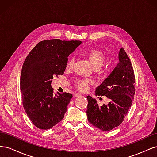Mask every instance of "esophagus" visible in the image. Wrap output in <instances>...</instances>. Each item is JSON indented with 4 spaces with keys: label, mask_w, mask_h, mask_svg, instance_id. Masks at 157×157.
<instances>
[{
    "label": "esophagus",
    "mask_w": 157,
    "mask_h": 157,
    "mask_svg": "<svg viewBox=\"0 0 157 157\" xmlns=\"http://www.w3.org/2000/svg\"><path fill=\"white\" fill-rule=\"evenodd\" d=\"M74 96H75V97H80V96H82V94H80V93H76V94H75Z\"/></svg>",
    "instance_id": "1"
}]
</instances>
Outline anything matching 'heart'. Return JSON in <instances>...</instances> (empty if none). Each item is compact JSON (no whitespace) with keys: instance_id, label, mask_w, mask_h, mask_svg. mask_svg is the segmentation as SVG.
<instances>
[{"instance_id":"obj_1","label":"heart","mask_w":157,"mask_h":157,"mask_svg":"<svg viewBox=\"0 0 157 157\" xmlns=\"http://www.w3.org/2000/svg\"><path fill=\"white\" fill-rule=\"evenodd\" d=\"M90 63L92 64L94 68H99L104 63L105 61V56L103 52L97 49H92L88 51L86 53ZM74 63L73 58H69L67 61L66 69L69 70L73 67ZM90 83V80L88 79H78L75 82L76 86L80 90H86L88 84Z\"/></svg>"}]
</instances>
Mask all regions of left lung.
Instances as JSON below:
<instances>
[{"mask_svg": "<svg viewBox=\"0 0 157 157\" xmlns=\"http://www.w3.org/2000/svg\"><path fill=\"white\" fill-rule=\"evenodd\" d=\"M118 57L119 62L95 90L96 96H105L110 101L99 106L96 99L87 96L88 120L102 131L111 130L121 124L134 97L135 77L130 60L123 48Z\"/></svg>", "mask_w": 157, "mask_h": 157, "instance_id": "left-lung-1", "label": "left lung"}]
</instances>
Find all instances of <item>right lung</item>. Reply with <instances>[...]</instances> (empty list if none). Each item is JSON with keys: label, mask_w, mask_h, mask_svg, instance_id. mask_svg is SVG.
I'll list each match as a JSON object with an SVG mask.
<instances>
[{"label": "right lung", "mask_w": 157, "mask_h": 157, "mask_svg": "<svg viewBox=\"0 0 157 157\" xmlns=\"http://www.w3.org/2000/svg\"><path fill=\"white\" fill-rule=\"evenodd\" d=\"M81 43L80 40H44L25 59L20 77L23 105L39 129H50L64 117L73 95H54L51 84L54 76L64 73L68 56Z\"/></svg>", "instance_id": "right-lung-1"}]
</instances>
